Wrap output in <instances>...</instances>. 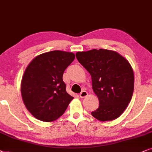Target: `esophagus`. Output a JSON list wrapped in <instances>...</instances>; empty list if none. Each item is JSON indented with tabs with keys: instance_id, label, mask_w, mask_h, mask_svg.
I'll return each mask as SVG.
<instances>
[{
	"instance_id": "34e87169",
	"label": "esophagus",
	"mask_w": 152,
	"mask_h": 152,
	"mask_svg": "<svg viewBox=\"0 0 152 152\" xmlns=\"http://www.w3.org/2000/svg\"><path fill=\"white\" fill-rule=\"evenodd\" d=\"M87 96H88V92H87L86 91H82V92L79 94V96L80 98H84V97H86Z\"/></svg>"
}]
</instances>
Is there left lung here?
Wrapping results in <instances>:
<instances>
[{"mask_svg": "<svg viewBox=\"0 0 152 152\" xmlns=\"http://www.w3.org/2000/svg\"><path fill=\"white\" fill-rule=\"evenodd\" d=\"M78 61L90 73L99 106L91 114L98 120L112 121L122 115L131 102L134 75L129 62L113 50L77 52Z\"/></svg>", "mask_w": 152, "mask_h": 152, "instance_id": "8db88e82", "label": "left lung"}]
</instances>
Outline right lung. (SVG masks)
I'll return each mask as SVG.
<instances>
[{"instance_id":"right-lung-1","label":"right lung","mask_w":152,"mask_h":152,"mask_svg":"<svg viewBox=\"0 0 152 152\" xmlns=\"http://www.w3.org/2000/svg\"><path fill=\"white\" fill-rule=\"evenodd\" d=\"M74 58L73 53L53 50L37 56L28 64L21 92L26 108L37 120H57L74 99L66 92L62 76Z\"/></svg>"}]
</instances>
